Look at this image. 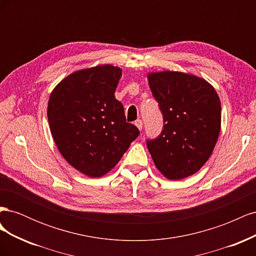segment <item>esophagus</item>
Returning a JSON list of instances; mask_svg holds the SVG:
<instances>
[{
    "mask_svg": "<svg viewBox=\"0 0 256 256\" xmlns=\"http://www.w3.org/2000/svg\"><path fill=\"white\" fill-rule=\"evenodd\" d=\"M134 125L140 129V130H142V128H143V122L141 120H136V122H134Z\"/></svg>",
    "mask_w": 256,
    "mask_h": 256,
    "instance_id": "1",
    "label": "esophagus"
}]
</instances>
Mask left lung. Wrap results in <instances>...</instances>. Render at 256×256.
<instances>
[{
  "label": "left lung",
  "mask_w": 256,
  "mask_h": 256,
  "mask_svg": "<svg viewBox=\"0 0 256 256\" xmlns=\"http://www.w3.org/2000/svg\"><path fill=\"white\" fill-rule=\"evenodd\" d=\"M152 94L164 115V129L147 140L154 166L168 180L196 173L210 157L221 128V102L212 84L178 72H150Z\"/></svg>",
  "instance_id": "1"
}]
</instances>
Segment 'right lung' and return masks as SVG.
Masks as SVG:
<instances>
[{
  "label": "right lung",
  "mask_w": 256,
  "mask_h": 256,
  "mask_svg": "<svg viewBox=\"0 0 256 256\" xmlns=\"http://www.w3.org/2000/svg\"><path fill=\"white\" fill-rule=\"evenodd\" d=\"M122 69L112 65L74 72L52 90L48 120L64 159L88 177H102L118 164L140 134L115 98Z\"/></svg>",
  "instance_id": "add662e5"
}]
</instances>
